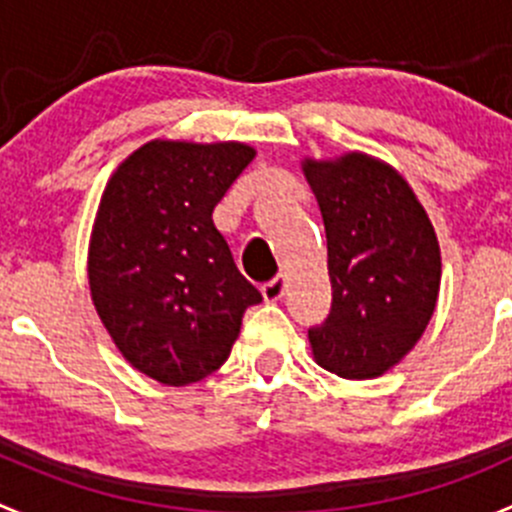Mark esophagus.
Returning <instances> with one entry per match:
<instances>
[{
	"label": "esophagus",
	"mask_w": 512,
	"mask_h": 512,
	"mask_svg": "<svg viewBox=\"0 0 512 512\" xmlns=\"http://www.w3.org/2000/svg\"><path fill=\"white\" fill-rule=\"evenodd\" d=\"M285 287H287L285 275H275L272 280H267L265 285H262V297H265L267 302H277L282 295H285Z\"/></svg>",
	"instance_id": "esophagus-1"
}]
</instances>
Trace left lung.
Wrapping results in <instances>:
<instances>
[{
    "instance_id": "8db88e82",
    "label": "left lung",
    "mask_w": 512,
    "mask_h": 512,
    "mask_svg": "<svg viewBox=\"0 0 512 512\" xmlns=\"http://www.w3.org/2000/svg\"><path fill=\"white\" fill-rule=\"evenodd\" d=\"M327 237L332 307L310 327L317 365L370 380L423 337L440 292V247L398 170L362 152L302 162Z\"/></svg>"
}]
</instances>
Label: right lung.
<instances>
[{"label": "right lung", "mask_w": 512, "mask_h": 512, "mask_svg": "<svg viewBox=\"0 0 512 512\" xmlns=\"http://www.w3.org/2000/svg\"><path fill=\"white\" fill-rule=\"evenodd\" d=\"M252 157L242 142L152 140L102 192L87 257L92 302L124 360L162 385L212 375L247 307L262 302L212 222Z\"/></svg>", "instance_id": "obj_1"}]
</instances>
